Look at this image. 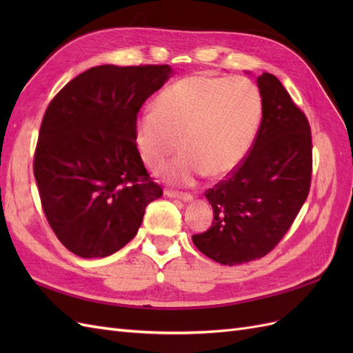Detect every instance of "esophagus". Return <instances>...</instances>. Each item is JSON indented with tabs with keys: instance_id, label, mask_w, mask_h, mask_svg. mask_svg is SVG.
<instances>
[{
	"instance_id": "1",
	"label": "esophagus",
	"mask_w": 353,
	"mask_h": 353,
	"mask_svg": "<svg viewBox=\"0 0 353 353\" xmlns=\"http://www.w3.org/2000/svg\"><path fill=\"white\" fill-rule=\"evenodd\" d=\"M165 196H168L170 199H181L184 201L193 200V196H191L190 193H181V191H175V190H165Z\"/></svg>"
}]
</instances>
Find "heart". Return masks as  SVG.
I'll use <instances>...</instances> for the list:
<instances>
[{
  "mask_svg": "<svg viewBox=\"0 0 353 353\" xmlns=\"http://www.w3.org/2000/svg\"><path fill=\"white\" fill-rule=\"evenodd\" d=\"M262 119L256 85L243 77L193 74L169 85L154 100L153 112L137 117L135 145L144 162L165 168L169 181L193 184L199 176H225L248 156Z\"/></svg>",
  "mask_w": 353,
  "mask_h": 353,
  "instance_id": "1",
  "label": "heart"
}]
</instances>
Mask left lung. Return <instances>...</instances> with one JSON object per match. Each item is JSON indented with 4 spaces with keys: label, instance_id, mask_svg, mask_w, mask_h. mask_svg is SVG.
Segmentation results:
<instances>
[{
    "label": "left lung",
    "instance_id": "obj_1",
    "mask_svg": "<svg viewBox=\"0 0 353 353\" xmlns=\"http://www.w3.org/2000/svg\"><path fill=\"white\" fill-rule=\"evenodd\" d=\"M262 121L243 163L206 199L212 227L194 234L196 248L222 265H240L268 254L292 227L309 194L312 135L305 113L271 73L256 79Z\"/></svg>",
    "mask_w": 353,
    "mask_h": 353
}]
</instances>
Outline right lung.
Wrapping results in <instances>:
<instances>
[{"label":"right lung","mask_w":353,"mask_h":353,"mask_svg":"<svg viewBox=\"0 0 353 353\" xmlns=\"http://www.w3.org/2000/svg\"><path fill=\"white\" fill-rule=\"evenodd\" d=\"M168 65H104L78 74L41 123L34 175L51 230L72 253L105 258L130 243L163 190L148 175L134 128Z\"/></svg>","instance_id":"obj_1"}]
</instances>
